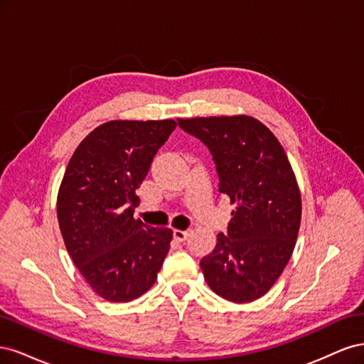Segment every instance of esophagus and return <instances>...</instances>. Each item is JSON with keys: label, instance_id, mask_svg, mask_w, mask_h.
I'll list each match as a JSON object with an SVG mask.
<instances>
[{"label": "esophagus", "instance_id": "1", "mask_svg": "<svg viewBox=\"0 0 364 364\" xmlns=\"http://www.w3.org/2000/svg\"><path fill=\"white\" fill-rule=\"evenodd\" d=\"M173 237L178 241H185L190 237V230H181V229H174L173 230Z\"/></svg>", "mask_w": 364, "mask_h": 364}]
</instances>
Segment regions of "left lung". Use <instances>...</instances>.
<instances>
[{
  "label": "left lung",
  "mask_w": 364,
  "mask_h": 364,
  "mask_svg": "<svg viewBox=\"0 0 364 364\" xmlns=\"http://www.w3.org/2000/svg\"><path fill=\"white\" fill-rule=\"evenodd\" d=\"M179 127L211 151L218 191L237 208L228 234L203 257L205 281L230 302L266 294L291 257L302 202L287 155L261 121L247 117L178 119Z\"/></svg>",
  "instance_id": "obj_1"
}]
</instances>
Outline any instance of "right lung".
I'll list each match as a JSON object with an SVG mask.
<instances>
[{
  "label": "right lung",
  "instance_id": "add662e5",
  "mask_svg": "<svg viewBox=\"0 0 364 364\" xmlns=\"http://www.w3.org/2000/svg\"><path fill=\"white\" fill-rule=\"evenodd\" d=\"M176 129L174 119L107 121L75 149L58 194L59 228L75 267L111 302L144 294L158 278L173 230L134 218L136 188Z\"/></svg>",
  "mask_w": 364,
  "mask_h": 364
}]
</instances>
